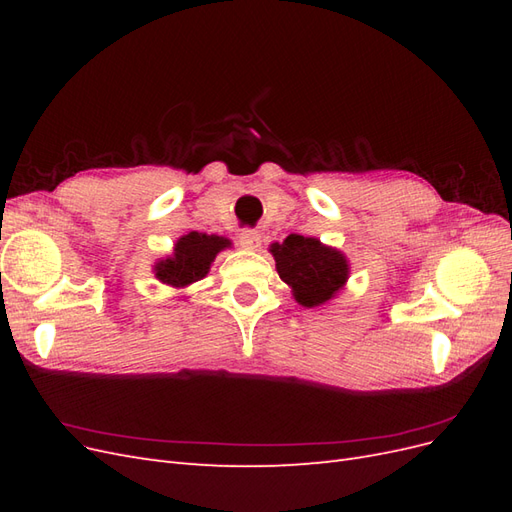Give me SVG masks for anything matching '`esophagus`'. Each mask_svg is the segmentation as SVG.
I'll return each mask as SVG.
<instances>
[{
  "instance_id": "esophagus-1",
  "label": "esophagus",
  "mask_w": 512,
  "mask_h": 512,
  "mask_svg": "<svg viewBox=\"0 0 512 512\" xmlns=\"http://www.w3.org/2000/svg\"><path fill=\"white\" fill-rule=\"evenodd\" d=\"M239 243L245 247V250H256V247L260 245L258 230H254V228H243L241 235H239Z\"/></svg>"
}]
</instances>
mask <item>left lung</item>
<instances>
[{
    "instance_id": "8db88e82",
    "label": "left lung",
    "mask_w": 512,
    "mask_h": 512,
    "mask_svg": "<svg viewBox=\"0 0 512 512\" xmlns=\"http://www.w3.org/2000/svg\"><path fill=\"white\" fill-rule=\"evenodd\" d=\"M271 254L277 273L305 307L327 303L348 280L346 258L318 239L288 235L284 243L271 245Z\"/></svg>"
}]
</instances>
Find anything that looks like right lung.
<instances>
[{
    "instance_id": "right-lung-1",
    "label": "right lung",
    "mask_w": 512,
    "mask_h": 512,
    "mask_svg": "<svg viewBox=\"0 0 512 512\" xmlns=\"http://www.w3.org/2000/svg\"><path fill=\"white\" fill-rule=\"evenodd\" d=\"M230 241L218 235H203V232H190L177 241L173 258H166L156 265L158 280L168 286L183 288L194 284L209 273L211 262L220 250L228 247Z\"/></svg>"
}]
</instances>
